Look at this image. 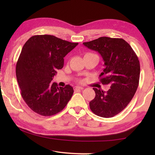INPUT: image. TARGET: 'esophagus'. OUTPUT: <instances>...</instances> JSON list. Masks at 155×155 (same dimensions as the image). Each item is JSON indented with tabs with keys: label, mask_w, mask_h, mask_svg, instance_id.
<instances>
[{
	"label": "esophagus",
	"mask_w": 155,
	"mask_h": 155,
	"mask_svg": "<svg viewBox=\"0 0 155 155\" xmlns=\"http://www.w3.org/2000/svg\"><path fill=\"white\" fill-rule=\"evenodd\" d=\"M75 90H83V87H80V86H76L75 87Z\"/></svg>",
	"instance_id": "obj_1"
}]
</instances>
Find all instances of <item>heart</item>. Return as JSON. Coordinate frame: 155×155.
Wrapping results in <instances>:
<instances>
[{
    "label": "heart",
    "mask_w": 155,
    "mask_h": 155,
    "mask_svg": "<svg viewBox=\"0 0 155 155\" xmlns=\"http://www.w3.org/2000/svg\"><path fill=\"white\" fill-rule=\"evenodd\" d=\"M87 54H91V53H87Z\"/></svg>",
    "instance_id": "obj_1"
}]
</instances>
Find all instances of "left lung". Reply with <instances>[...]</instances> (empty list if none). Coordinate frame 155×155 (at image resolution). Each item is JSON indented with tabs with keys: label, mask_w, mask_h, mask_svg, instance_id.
I'll list each match as a JSON object with an SVG mask.
<instances>
[{
	"label": "left lung",
	"mask_w": 155,
	"mask_h": 155,
	"mask_svg": "<svg viewBox=\"0 0 155 155\" xmlns=\"http://www.w3.org/2000/svg\"><path fill=\"white\" fill-rule=\"evenodd\" d=\"M83 45L103 57L104 68L100 81L110 86L107 91L93 88L96 96L90 102V109L100 117H114L127 107L137 91L140 74L138 57L122 38L101 37Z\"/></svg>",
	"instance_id": "left-lung-1"
}]
</instances>
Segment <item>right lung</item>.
I'll return each mask as SVG.
<instances>
[{"label": "right lung", "instance_id": "right-lung-1", "mask_svg": "<svg viewBox=\"0 0 155 155\" xmlns=\"http://www.w3.org/2000/svg\"><path fill=\"white\" fill-rule=\"evenodd\" d=\"M78 44L51 35L32 36L25 44L15 73L22 98L34 112L44 116L58 114L72 98V86L59 87L51 81Z\"/></svg>", "mask_w": 155, "mask_h": 155}]
</instances>
